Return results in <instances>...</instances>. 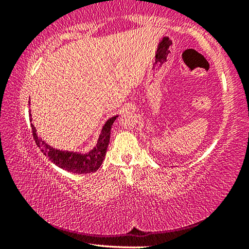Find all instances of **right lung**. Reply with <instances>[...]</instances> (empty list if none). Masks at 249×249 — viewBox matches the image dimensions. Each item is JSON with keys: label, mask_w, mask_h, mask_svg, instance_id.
<instances>
[{"label": "right lung", "mask_w": 249, "mask_h": 249, "mask_svg": "<svg viewBox=\"0 0 249 249\" xmlns=\"http://www.w3.org/2000/svg\"><path fill=\"white\" fill-rule=\"evenodd\" d=\"M117 116L119 115L113 116L105 122L95 146L91 150L88 151V153H78V151L60 150L53 148L44 140H41V137L37 136L36 127L33 124L32 132L36 145L38 146L41 153L46 157H48L50 161L54 163V165L67 171L73 172V174H90V172L98 170L100 166L102 165L105 155H107L112 125L117 119ZM29 121H33L32 117Z\"/></svg>", "instance_id": "add662e5"}]
</instances>
